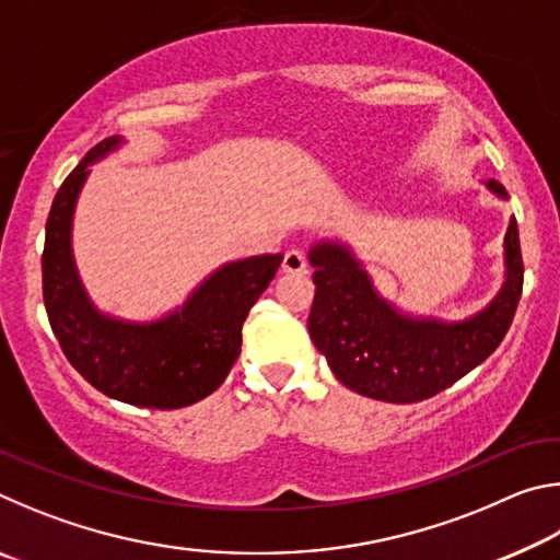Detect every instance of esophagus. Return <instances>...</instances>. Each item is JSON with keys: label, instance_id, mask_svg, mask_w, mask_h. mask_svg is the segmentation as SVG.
<instances>
[{"label": "esophagus", "instance_id": "obj_1", "mask_svg": "<svg viewBox=\"0 0 560 560\" xmlns=\"http://www.w3.org/2000/svg\"><path fill=\"white\" fill-rule=\"evenodd\" d=\"M306 267H308L306 254H303L301 249H289L287 254H283L281 269L287 273H306Z\"/></svg>", "mask_w": 560, "mask_h": 560}]
</instances>
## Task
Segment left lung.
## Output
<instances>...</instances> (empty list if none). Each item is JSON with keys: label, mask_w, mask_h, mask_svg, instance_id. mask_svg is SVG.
<instances>
[{"label": "left lung", "mask_w": 560, "mask_h": 560, "mask_svg": "<svg viewBox=\"0 0 560 560\" xmlns=\"http://www.w3.org/2000/svg\"><path fill=\"white\" fill-rule=\"evenodd\" d=\"M491 192L506 189L489 179ZM506 281L497 299L459 324L438 318H412L387 303L373 289L348 246L320 242L308 252L316 296L308 314V334L326 355L340 383L373 400L420 402L442 393L494 353L514 320L524 259L518 224L511 217L506 240Z\"/></svg>", "instance_id": "8db88e82"}]
</instances>
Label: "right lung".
Instances as JSON below:
<instances>
[{"instance_id": "1", "label": "right lung", "mask_w": 560, "mask_h": 560, "mask_svg": "<svg viewBox=\"0 0 560 560\" xmlns=\"http://www.w3.org/2000/svg\"><path fill=\"white\" fill-rule=\"evenodd\" d=\"M120 143L113 136L91 148L54 197L42 254L44 306L63 355L96 390L128 405L177 410L224 383L240 358L249 308L267 291L283 257L261 254L224 264L183 308L150 324L103 316L75 271L71 222L89 165Z\"/></svg>"}]
</instances>
